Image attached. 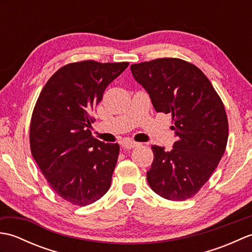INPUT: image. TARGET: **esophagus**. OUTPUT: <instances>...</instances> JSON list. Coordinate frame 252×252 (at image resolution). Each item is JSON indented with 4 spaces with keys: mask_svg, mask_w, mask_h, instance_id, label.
<instances>
[{
    "mask_svg": "<svg viewBox=\"0 0 252 252\" xmlns=\"http://www.w3.org/2000/svg\"><path fill=\"white\" fill-rule=\"evenodd\" d=\"M140 146V143L134 142V141H125L122 143V147L125 149H131Z\"/></svg>",
    "mask_w": 252,
    "mask_h": 252,
    "instance_id": "1",
    "label": "esophagus"
}]
</instances>
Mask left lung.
Here are the masks:
<instances>
[{
	"label": "left lung",
	"instance_id": "1",
	"mask_svg": "<svg viewBox=\"0 0 252 252\" xmlns=\"http://www.w3.org/2000/svg\"><path fill=\"white\" fill-rule=\"evenodd\" d=\"M131 71L156 111L172 115L176 137L170 152L152 146L148 184L165 199H189L210 179L225 152L228 121L222 99L199 68L180 58L133 63Z\"/></svg>",
	"mask_w": 252,
	"mask_h": 252
}]
</instances>
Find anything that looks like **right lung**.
<instances>
[{"mask_svg":"<svg viewBox=\"0 0 252 252\" xmlns=\"http://www.w3.org/2000/svg\"><path fill=\"white\" fill-rule=\"evenodd\" d=\"M127 66L126 62L68 63L49 79L35 103L32 157L53 190L74 206L91 205L110 187L120 147L92 136L91 112Z\"/></svg>","mask_w":252,"mask_h":252,"instance_id":"obj_1","label":"right lung"}]
</instances>
